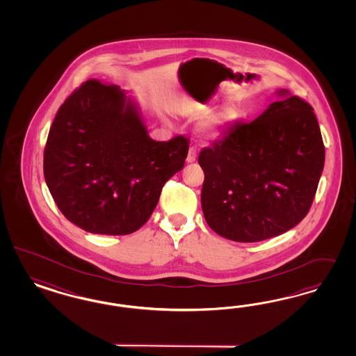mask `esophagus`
Wrapping results in <instances>:
<instances>
[{
	"instance_id": "34e87169",
	"label": "esophagus",
	"mask_w": 356,
	"mask_h": 356,
	"mask_svg": "<svg viewBox=\"0 0 356 356\" xmlns=\"http://www.w3.org/2000/svg\"><path fill=\"white\" fill-rule=\"evenodd\" d=\"M195 158H197V150H195V147H191L188 151V155H186V162H195Z\"/></svg>"
}]
</instances>
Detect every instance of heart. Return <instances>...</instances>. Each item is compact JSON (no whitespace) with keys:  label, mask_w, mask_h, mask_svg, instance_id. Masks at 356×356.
Instances as JSON below:
<instances>
[{"label":"heart","mask_w":356,"mask_h":356,"mask_svg":"<svg viewBox=\"0 0 356 356\" xmlns=\"http://www.w3.org/2000/svg\"><path fill=\"white\" fill-rule=\"evenodd\" d=\"M235 116L234 112L231 109H225L220 113L207 116L202 124H201V133L206 137H216L219 133V130L222 129L225 125H227L229 121H232Z\"/></svg>","instance_id":"obj_1"}]
</instances>
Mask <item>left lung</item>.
Returning a JSON list of instances; mask_svg holds the SVG:
<instances>
[{"label":"left lung","instance_id":"8db88e82","mask_svg":"<svg viewBox=\"0 0 356 356\" xmlns=\"http://www.w3.org/2000/svg\"><path fill=\"white\" fill-rule=\"evenodd\" d=\"M275 95L257 119L236 122L198 156L206 222L232 241H261L300 223L323 173L325 147L313 108L284 88Z\"/></svg>","mask_w":356,"mask_h":356}]
</instances>
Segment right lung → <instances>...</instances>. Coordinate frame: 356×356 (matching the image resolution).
I'll return each instance as SVG.
<instances>
[{"mask_svg":"<svg viewBox=\"0 0 356 356\" xmlns=\"http://www.w3.org/2000/svg\"><path fill=\"white\" fill-rule=\"evenodd\" d=\"M118 85L87 81L65 100L44 150V177L67 220L91 234L128 235L181 171L183 136L150 138L138 103Z\"/></svg>","mask_w":356,"mask_h":356,"instance_id":"obj_1","label":"right lung"}]
</instances>
